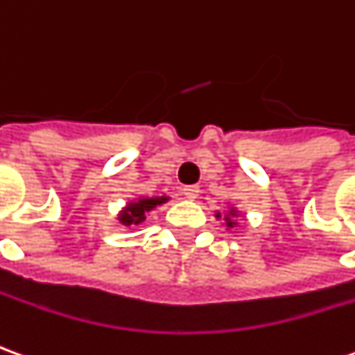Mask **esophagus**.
<instances>
[{"mask_svg":"<svg viewBox=\"0 0 355 355\" xmlns=\"http://www.w3.org/2000/svg\"><path fill=\"white\" fill-rule=\"evenodd\" d=\"M182 194H184L188 200H196V198L200 196V188H198V186H184V188H182Z\"/></svg>","mask_w":355,"mask_h":355,"instance_id":"1","label":"esophagus"}]
</instances>
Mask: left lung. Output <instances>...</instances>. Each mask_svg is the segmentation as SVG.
<instances>
[{
    "instance_id": "1",
    "label": "left lung",
    "mask_w": 355,
    "mask_h": 355,
    "mask_svg": "<svg viewBox=\"0 0 355 355\" xmlns=\"http://www.w3.org/2000/svg\"><path fill=\"white\" fill-rule=\"evenodd\" d=\"M238 215H240V213H238L236 207H232V205H230L229 211L223 215V219H225V227H227V229H232V227H236V217H238ZM215 217H217V219H220V213L219 211L215 213Z\"/></svg>"
}]
</instances>
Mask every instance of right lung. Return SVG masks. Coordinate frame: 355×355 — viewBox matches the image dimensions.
<instances>
[{
    "instance_id": "1",
    "label": "right lung",
    "mask_w": 355,
    "mask_h": 355,
    "mask_svg": "<svg viewBox=\"0 0 355 355\" xmlns=\"http://www.w3.org/2000/svg\"><path fill=\"white\" fill-rule=\"evenodd\" d=\"M169 196H140L136 200L126 202V205L119 211L117 219L125 227H138L146 220V215L153 209H157L159 205L169 202Z\"/></svg>"
}]
</instances>
